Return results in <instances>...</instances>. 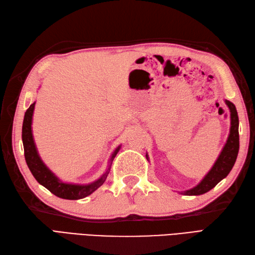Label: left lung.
I'll return each mask as SVG.
<instances>
[{
  "mask_svg": "<svg viewBox=\"0 0 255 255\" xmlns=\"http://www.w3.org/2000/svg\"><path fill=\"white\" fill-rule=\"evenodd\" d=\"M225 103L231 110V129H229L226 144L223 147L212 169L202 178V181L194 188L181 191L182 195L198 196L206 194L209 190L214 188L223 178H225L233 169L239 151V119L235 105L229 101H225Z\"/></svg>",
  "mask_w": 255,
  "mask_h": 255,
  "instance_id": "obj_1",
  "label": "left lung"
}]
</instances>
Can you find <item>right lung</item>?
I'll list each match as a JSON object with an SVG mask.
<instances>
[{
	"mask_svg": "<svg viewBox=\"0 0 255 255\" xmlns=\"http://www.w3.org/2000/svg\"><path fill=\"white\" fill-rule=\"evenodd\" d=\"M34 106H35V103L30 105V107L27 109L26 114H24L23 123H22L21 136H22V144H23V150H24V159H26L29 170L31 171V173H32V175L34 176L36 181H38V183H40L42 186H44L46 189H48L55 196L63 198V199H68V200H78V199H82V198L88 197L89 195L92 194V192H94L97 188L101 187V186L105 183V181H106V178L109 174L111 163H113L116 154L118 153V151H119L120 146L116 149L113 154H111L110 160H109L110 164L108 166L107 171L105 172L104 174L97 179V181L88 185L63 183L44 164V162H43L39 156L38 150H36L33 135H32V128H31Z\"/></svg>",
	"mask_w": 255,
	"mask_h": 255,
	"instance_id": "right-lung-1",
	"label": "right lung"
}]
</instances>
